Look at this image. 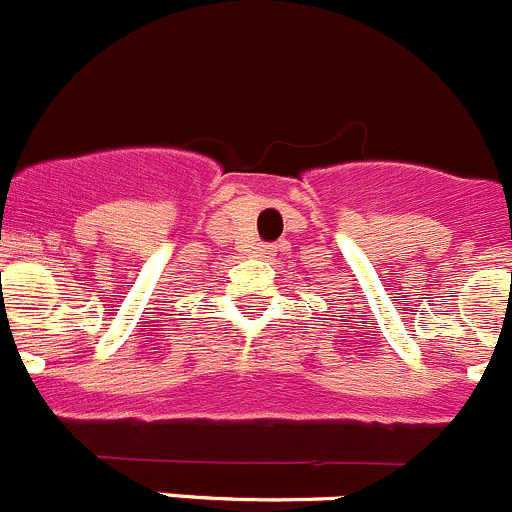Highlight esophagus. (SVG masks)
Returning <instances> with one entry per match:
<instances>
[{"label":"esophagus","mask_w":512,"mask_h":512,"mask_svg":"<svg viewBox=\"0 0 512 512\" xmlns=\"http://www.w3.org/2000/svg\"><path fill=\"white\" fill-rule=\"evenodd\" d=\"M256 253H259V256H264V253H266L264 243H259V246H256Z\"/></svg>","instance_id":"obj_1"}]
</instances>
